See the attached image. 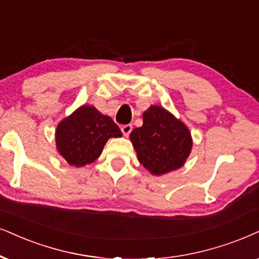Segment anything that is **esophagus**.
Here are the masks:
<instances>
[{"mask_svg": "<svg viewBox=\"0 0 259 259\" xmlns=\"http://www.w3.org/2000/svg\"><path fill=\"white\" fill-rule=\"evenodd\" d=\"M120 130H122L123 135L125 136V137H127V136H129V134L132 133L133 125H130V124H126V125H123L122 127H120Z\"/></svg>", "mask_w": 259, "mask_h": 259, "instance_id": "esophagus-1", "label": "esophagus"}]
</instances>
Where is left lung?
Here are the masks:
<instances>
[{
	"label": "left lung",
	"mask_w": 259,
	"mask_h": 259,
	"mask_svg": "<svg viewBox=\"0 0 259 259\" xmlns=\"http://www.w3.org/2000/svg\"><path fill=\"white\" fill-rule=\"evenodd\" d=\"M137 159L153 176H163L184 165L192 149L189 127L162 106L143 112L142 126L130 134Z\"/></svg>",
	"instance_id": "8db88e82"
}]
</instances>
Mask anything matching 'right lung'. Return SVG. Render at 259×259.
<instances>
[{
  "mask_svg": "<svg viewBox=\"0 0 259 259\" xmlns=\"http://www.w3.org/2000/svg\"><path fill=\"white\" fill-rule=\"evenodd\" d=\"M56 148L60 155L75 167L94 162L111 137H122L112 118L93 105H82L58 123Z\"/></svg>",
  "mask_w": 259,
  "mask_h": 259,
  "instance_id": "add662e5",
  "label": "right lung"
}]
</instances>
